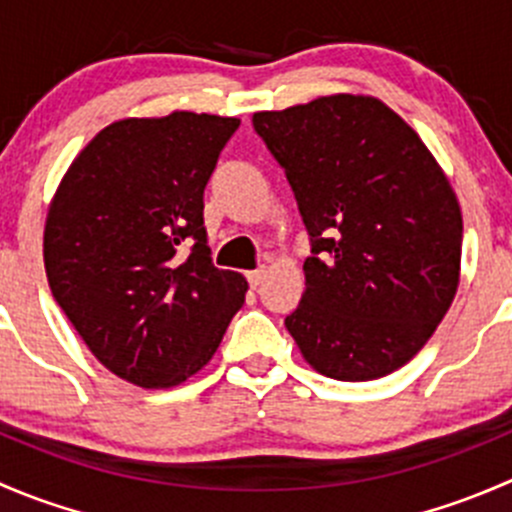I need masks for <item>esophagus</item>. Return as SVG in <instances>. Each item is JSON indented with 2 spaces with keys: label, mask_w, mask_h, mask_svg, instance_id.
I'll list each match as a JSON object with an SVG mask.
<instances>
[{
  "label": "esophagus",
  "mask_w": 512,
  "mask_h": 512,
  "mask_svg": "<svg viewBox=\"0 0 512 512\" xmlns=\"http://www.w3.org/2000/svg\"><path fill=\"white\" fill-rule=\"evenodd\" d=\"M265 277H267V272H265V267H260V270H252V272H247V282H250V287H260L262 282H265Z\"/></svg>",
  "instance_id": "1"
}]
</instances>
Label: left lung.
Returning a JSON list of instances; mask_svg holds the SVG:
<instances>
[{
	"label": "left lung",
	"mask_w": 512,
	"mask_h": 512,
	"mask_svg": "<svg viewBox=\"0 0 512 512\" xmlns=\"http://www.w3.org/2000/svg\"><path fill=\"white\" fill-rule=\"evenodd\" d=\"M285 168L312 242L285 319L307 364L371 381L421 352L461 280L463 215L446 173L399 113L334 94L252 116Z\"/></svg>",
	"instance_id": "obj_1"
}]
</instances>
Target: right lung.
I'll use <instances>...</instances> for the list:
<instances>
[{
  "label": "right lung",
  "instance_id": "right-lung-1",
  "mask_svg": "<svg viewBox=\"0 0 512 512\" xmlns=\"http://www.w3.org/2000/svg\"><path fill=\"white\" fill-rule=\"evenodd\" d=\"M237 118L173 111L98 131L44 225L51 294L91 354L143 389H170L218 352L247 280L213 265L203 193Z\"/></svg>",
  "mask_w": 512,
  "mask_h": 512
}]
</instances>
